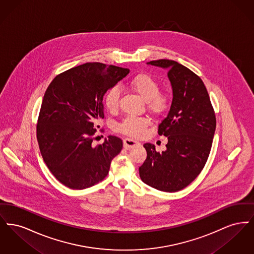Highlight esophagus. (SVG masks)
Masks as SVG:
<instances>
[{
	"instance_id": "esophagus-1",
	"label": "esophagus",
	"mask_w": 254,
	"mask_h": 254,
	"mask_svg": "<svg viewBox=\"0 0 254 254\" xmlns=\"http://www.w3.org/2000/svg\"><path fill=\"white\" fill-rule=\"evenodd\" d=\"M140 145L139 142L132 140V139H129V138H127L124 140V145L126 148L129 149V148H132L134 146H137V145Z\"/></svg>"
}]
</instances>
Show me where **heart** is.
Returning a JSON list of instances; mask_svg holds the SVG:
<instances>
[{"label": "heart", "mask_w": 254, "mask_h": 254, "mask_svg": "<svg viewBox=\"0 0 254 254\" xmlns=\"http://www.w3.org/2000/svg\"><path fill=\"white\" fill-rule=\"evenodd\" d=\"M129 87L145 102H147L148 109L152 112L161 113L168 108L169 99L159 93L160 85L153 77L147 74L137 75L129 82ZM120 96L121 92L118 87L110 88L104 98L105 107L109 111H115L119 107ZM147 125L148 121L145 118L127 116L117 126V129L124 134L139 137L144 134Z\"/></svg>", "instance_id": "obj_1"}]
</instances>
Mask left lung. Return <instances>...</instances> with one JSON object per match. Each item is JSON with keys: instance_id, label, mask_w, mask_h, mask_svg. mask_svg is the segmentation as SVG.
<instances>
[{"instance_id": "8db88e82", "label": "left lung", "mask_w": 254, "mask_h": 254, "mask_svg": "<svg viewBox=\"0 0 254 254\" xmlns=\"http://www.w3.org/2000/svg\"><path fill=\"white\" fill-rule=\"evenodd\" d=\"M147 64L168 69L172 102L158 127L168 138L167 149L155 150L146 143V159L139 174L146 185L161 191L175 192L200 174L208 158L216 128V118L203 81L175 61H151Z\"/></svg>"}]
</instances>
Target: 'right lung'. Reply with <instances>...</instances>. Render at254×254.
I'll list each match as a JSON object with an SVG mask.
<instances>
[{
    "label": "right lung",
    "instance_id": "add662e5",
    "mask_svg": "<svg viewBox=\"0 0 254 254\" xmlns=\"http://www.w3.org/2000/svg\"><path fill=\"white\" fill-rule=\"evenodd\" d=\"M129 73L128 68L86 63L56 76L42 102L37 140L41 154L58 181L84 190L109 174L112 159L123 142L109 135L93 146L99 119H104L103 99Z\"/></svg>",
    "mask_w": 254,
    "mask_h": 254
}]
</instances>
